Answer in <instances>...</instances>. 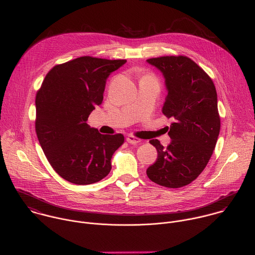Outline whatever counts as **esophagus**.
Wrapping results in <instances>:
<instances>
[{
	"instance_id": "1",
	"label": "esophagus",
	"mask_w": 255,
	"mask_h": 255,
	"mask_svg": "<svg viewBox=\"0 0 255 255\" xmlns=\"http://www.w3.org/2000/svg\"><path fill=\"white\" fill-rule=\"evenodd\" d=\"M126 140H127V142L130 143V144H137V143H139V142L141 141L139 138H137V137H135V136H133V135H129V136L126 138Z\"/></svg>"
}]
</instances>
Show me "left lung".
Instances as JSON below:
<instances>
[{"label": "left lung", "instance_id": "8db88e82", "mask_svg": "<svg viewBox=\"0 0 255 255\" xmlns=\"http://www.w3.org/2000/svg\"><path fill=\"white\" fill-rule=\"evenodd\" d=\"M147 62L165 79L162 114L174 122L166 148L157 139L149 141L157 150V159L146 173L159 186L181 188L201 174L216 146L221 125L216 88L207 72L188 56H160Z\"/></svg>", "mask_w": 255, "mask_h": 255}]
</instances>
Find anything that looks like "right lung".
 <instances>
[{
	"instance_id": "1",
	"label": "right lung",
	"mask_w": 255,
	"mask_h": 255,
	"mask_svg": "<svg viewBox=\"0 0 255 255\" xmlns=\"http://www.w3.org/2000/svg\"><path fill=\"white\" fill-rule=\"evenodd\" d=\"M126 59L82 56L53 66L35 99V130L52 168L76 185H91L110 172L124 142L121 133L101 134L87 124L103 102L106 81Z\"/></svg>"
}]
</instances>
